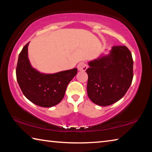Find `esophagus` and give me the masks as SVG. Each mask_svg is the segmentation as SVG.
Here are the masks:
<instances>
[{
	"mask_svg": "<svg viewBox=\"0 0 152 152\" xmlns=\"http://www.w3.org/2000/svg\"><path fill=\"white\" fill-rule=\"evenodd\" d=\"M87 64L85 61H82V62H80L78 66H77V68H78V70L80 71H85L87 69Z\"/></svg>",
	"mask_w": 152,
	"mask_h": 152,
	"instance_id": "obj_1",
	"label": "esophagus"
}]
</instances>
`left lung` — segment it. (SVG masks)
<instances>
[{
  "label": "left lung",
  "instance_id": "left-lung-1",
  "mask_svg": "<svg viewBox=\"0 0 152 152\" xmlns=\"http://www.w3.org/2000/svg\"><path fill=\"white\" fill-rule=\"evenodd\" d=\"M88 66L87 93L94 103L109 106L124 96L133 77L132 55L126 46H113L107 55L102 53Z\"/></svg>",
  "mask_w": 152,
  "mask_h": 152
}]
</instances>
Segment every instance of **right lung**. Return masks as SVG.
<instances>
[{
    "label": "right lung",
    "mask_w": 152,
    "mask_h": 152,
    "mask_svg": "<svg viewBox=\"0 0 152 152\" xmlns=\"http://www.w3.org/2000/svg\"><path fill=\"white\" fill-rule=\"evenodd\" d=\"M28 43L20 51L16 76L25 96L33 103L42 107H51L63 99L68 84L78 70L61 71L53 74L42 73L33 68L28 58Z\"/></svg>",
    "instance_id": "1"
}]
</instances>
